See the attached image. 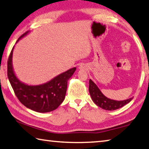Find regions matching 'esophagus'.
<instances>
[{"label": "esophagus", "instance_id": "esophagus-1", "mask_svg": "<svg viewBox=\"0 0 149 149\" xmlns=\"http://www.w3.org/2000/svg\"><path fill=\"white\" fill-rule=\"evenodd\" d=\"M86 68H87V65H85V64L81 65L79 66V69H86Z\"/></svg>", "mask_w": 149, "mask_h": 149}]
</instances>
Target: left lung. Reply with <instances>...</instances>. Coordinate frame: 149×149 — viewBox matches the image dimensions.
<instances>
[{"instance_id": "left-lung-1", "label": "left lung", "mask_w": 149, "mask_h": 149, "mask_svg": "<svg viewBox=\"0 0 149 149\" xmlns=\"http://www.w3.org/2000/svg\"><path fill=\"white\" fill-rule=\"evenodd\" d=\"M89 93L91 97V99L98 107L107 110H114L118 109L123 106L129 103L132 100V98L129 99L122 100V101H117L110 99H108L102 94L100 89L96 85L92 80H89Z\"/></svg>"}]
</instances>
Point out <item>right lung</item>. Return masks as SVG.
I'll return each mask as SVG.
<instances>
[{"mask_svg":"<svg viewBox=\"0 0 149 149\" xmlns=\"http://www.w3.org/2000/svg\"><path fill=\"white\" fill-rule=\"evenodd\" d=\"M28 32L26 31L22 35L17 42ZM13 49L14 47L7 62V75L15 95L20 102L37 112H48L56 109L64 100L68 80L76 68H73L62 73L45 84L36 86L27 85L20 82L14 73L12 65Z\"/></svg>","mask_w":149,"mask_h":149,"instance_id":"add662e5","label":"right lung"}]
</instances>
